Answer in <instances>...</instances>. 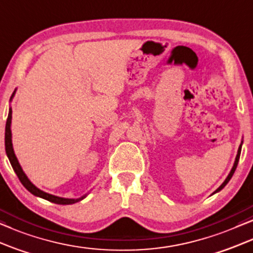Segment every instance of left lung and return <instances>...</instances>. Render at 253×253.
<instances>
[{
    "label": "left lung",
    "mask_w": 253,
    "mask_h": 253,
    "mask_svg": "<svg viewBox=\"0 0 253 253\" xmlns=\"http://www.w3.org/2000/svg\"><path fill=\"white\" fill-rule=\"evenodd\" d=\"M241 150H242V144L240 146V148H238V153H237V156H236V160H235V163H234V167H232V169H231V171H230V173L228 174V177H227V179H225L224 181H223V184L221 185L220 187L217 188L216 191L214 192V193H216V192H218V191H221L222 188H223L225 185L228 184V181L231 179V177H232V174H234V172H235V170H236V168H237V164H238V161H240V155H241Z\"/></svg>",
    "instance_id": "8db88e82"
}]
</instances>
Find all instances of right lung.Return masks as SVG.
<instances>
[{
    "mask_svg": "<svg viewBox=\"0 0 253 253\" xmlns=\"http://www.w3.org/2000/svg\"><path fill=\"white\" fill-rule=\"evenodd\" d=\"M13 93H12V96H13ZM11 113H12L11 109H9L8 119H6V124H5V137H4L5 153H6V156H8V158H9L10 164H11L13 171H15L17 177H18V179L21 180V183L23 185H24V187L26 188V190H28L29 192H31V193L33 195H36V197H40V198H42V199L48 200V201H50V203L58 204V205H72V204L79 203V201L84 199V198H85V195L82 198H79V199H66V198L55 197V195L48 194V193H46V192L39 190L38 187H36L35 185H33L31 181L28 179V177H26L25 173L23 172L22 168H21V166H19L18 161H17V158H16V155H15V153H13V149H12L11 129H10V125H11Z\"/></svg>",
    "mask_w": 253,
    "mask_h": 253,
    "instance_id": "1",
    "label": "right lung"
}]
</instances>
